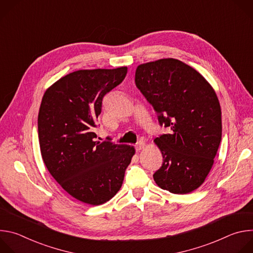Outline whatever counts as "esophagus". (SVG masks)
<instances>
[{
  "label": "esophagus",
  "instance_id": "1",
  "mask_svg": "<svg viewBox=\"0 0 253 253\" xmlns=\"http://www.w3.org/2000/svg\"><path fill=\"white\" fill-rule=\"evenodd\" d=\"M144 146H145V143H144L143 141H139L136 145H135V148H136V151H140L144 148Z\"/></svg>",
  "mask_w": 253,
  "mask_h": 253
}]
</instances>
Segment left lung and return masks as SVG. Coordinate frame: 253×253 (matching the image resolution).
Masks as SVG:
<instances>
[{"label": "left lung", "mask_w": 253, "mask_h": 253, "mask_svg": "<svg viewBox=\"0 0 253 253\" xmlns=\"http://www.w3.org/2000/svg\"><path fill=\"white\" fill-rule=\"evenodd\" d=\"M135 84L169 129L154 140L163 156L156 184L174 194L192 192L204 182L221 141L215 91L195 69L172 58L139 65Z\"/></svg>", "instance_id": "left-lung-1"}]
</instances>
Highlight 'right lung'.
<instances>
[{
    "instance_id": "obj_1",
    "label": "right lung",
    "mask_w": 253,
    "mask_h": 253,
    "mask_svg": "<svg viewBox=\"0 0 253 253\" xmlns=\"http://www.w3.org/2000/svg\"><path fill=\"white\" fill-rule=\"evenodd\" d=\"M126 74L127 67L79 70L54 83L42 99L38 134L43 161L65 191L87 204H103L119 191L135 153L133 146L97 141L93 132L104 96Z\"/></svg>"
}]
</instances>
